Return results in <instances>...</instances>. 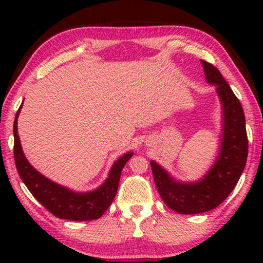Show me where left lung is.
Listing matches in <instances>:
<instances>
[{"label":"left lung","instance_id":"left-lung-1","mask_svg":"<svg viewBox=\"0 0 263 263\" xmlns=\"http://www.w3.org/2000/svg\"><path fill=\"white\" fill-rule=\"evenodd\" d=\"M207 82L217 86L222 104L224 128L219 156L201 181H175L156 161H151L156 186L165 204L181 214H197L218 207L235 188L248 157L246 117L239 100L220 71L207 61H201Z\"/></svg>","mask_w":263,"mask_h":263}]
</instances>
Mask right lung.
I'll return each mask as SVG.
<instances>
[{
  "label": "right lung",
  "instance_id": "add662e5",
  "mask_svg": "<svg viewBox=\"0 0 263 263\" xmlns=\"http://www.w3.org/2000/svg\"><path fill=\"white\" fill-rule=\"evenodd\" d=\"M17 110L14 120V160L20 178L30 190L35 200L39 201L50 213L60 219L73 221L95 220L102 217L116 196L121 172L130 159L133 152L125 153L112 165L109 177L98 189L88 193H75L66 186L50 181L39 174L24 156L19 135H17Z\"/></svg>",
  "mask_w": 263,
  "mask_h": 263
}]
</instances>
